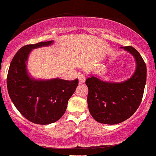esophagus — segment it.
Instances as JSON below:
<instances>
[{"instance_id":"obj_1","label":"esophagus","mask_w":156,"mask_h":156,"mask_svg":"<svg viewBox=\"0 0 156 156\" xmlns=\"http://www.w3.org/2000/svg\"><path fill=\"white\" fill-rule=\"evenodd\" d=\"M78 80H79V83H84V82H85V80H86V77H85V76H84V75H79V76H78Z\"/></svg>"}]
</instances>
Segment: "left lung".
<instances>
[{
	"mask_svg": "<svg viewBox=\"0 0 156 156\" xmlns=\"http://www.w3.org/2000/svg\"><path fill=\"white\" fill-rule=\"evenodd\" d=\"M135 58L136 68L129 79L119 83L103 81L91 76L86 80L89 112L98 122L115 125L130 118L140 105L147 80L142 57L131 46L121 47Z\"/></svg>",
	"mask_w": 156,
	"mask_h": 156,
	"instance_id": "8db88e82",
	"label": "left lung"
}]
</instances>
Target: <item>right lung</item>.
I'll use <instances>...</instances> for the list:
<instances>
[{"instance_id": "obj_1", "label": "right lung", "mask_w": 156, "mask_h": 156, "mask_svg": "<svg viewBox=\"0 0 156 156\" xmlns=\"http://www.w3.org/2000/svg\"><path fill=\"white\" fill-rule=\"evenodd\" d=\"M53 42H41L21 48L12 58L7 76L11 100L23 117L35 124L48 125L58 120L78 84V79L37 80L28 75L26 65L31 50Z\"/></svg>"}]
</instances>
